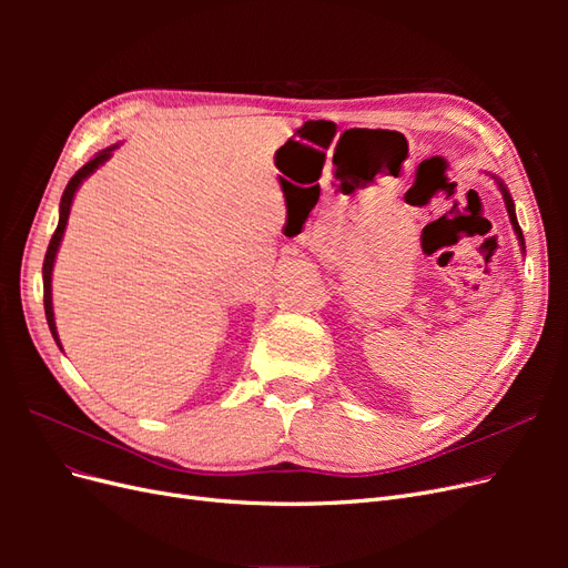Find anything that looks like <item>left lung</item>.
<instances>
[{"label":"left lung","instance_id":"obj_1","mask_svg":"<svg viewBox=\"0 0 568 568\" xmlns=\"http://www.w3.org/2000/svg\"><path fill=\"white\" fill-rule=\"evenodd\" d=\"M500 192H503V196H505V205H507V213H509V220H511V225H514V232H517L519 242L524 244L521 227H519V222H517V213H514V201H511V196H509V192H507V189H505V184H503V182H500Z\"/></svg>","mask_w":568,"mask_h":568}]
</instances>
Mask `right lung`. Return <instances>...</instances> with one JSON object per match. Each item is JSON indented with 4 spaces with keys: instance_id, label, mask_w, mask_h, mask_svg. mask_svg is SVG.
Segmentation results:
<instances>
[{
    "instance_id": "add662e5",
    "label": "right lung",
    "mask_w": 568,
    "mask_h": 568,
    "mask_svg": "<svg viewBox=\"0 0 568 568\" xmlns=\"http://www.w3.org/2000/svg\"><path fill=\"white\" fill-rule=\"evenodd\" d=\"M113 149H104L99 151L97 156L88 163L82 165L78 173L71 178V182H68L65 192L61 196V213H59V225L54 230V236H51L49 242V248H47V255H44V265H42V280H44V315H47V324L51 329V336H54V341L59 343V334H57V324H54V311H51V270H54V257H57V251H59V244H61V236H63V230H65V222H68V213H71V203H73V196H75V189L80 186V182L84 178H90L94 170L104 163L109 156H111ZM61 346V343H59Z\"/></svg>"
}]
</instances>
